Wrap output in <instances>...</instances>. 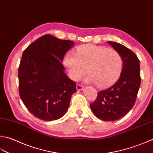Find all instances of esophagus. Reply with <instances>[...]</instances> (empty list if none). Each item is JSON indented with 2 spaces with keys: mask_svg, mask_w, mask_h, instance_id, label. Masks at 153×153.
<instances>
[{
  "mask_svg": "<svg viewBox=\"0 0 153 153\" xmlns=\"http://www.w3.org/2000/svg\"><path fill=\"white\" fill-rule=\"evenodd\" d=\"M76 88H77V91L82 90V89H83V86H82L81 84H77Z\"/></svg>",
  "mask_w": 153,
  "mask_h": 153,
  "instance_id": "obj_1",
  "label": "esophagus"
}]
</instances>
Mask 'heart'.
Returning a JSON list of instances; mask_svg holds the SVG:
<instances>
[{"label": "heart", "mask_w": 153, "mask_h": 153, "mask_svg": "<svg viewBox=\"0 0 153 153\" xmlns=\"http://www.w3.org/2000/svg\"><path fill=\"white\" fill-rule=\"evenodd\" d=\"M64 64L73 80H78L88 70V81L100 88L113 85L119 78L123 68L122 56L108 48L85 44L77 48L76 53L68 52Z\"/></svg>", "instance_id": "b5f03b06"}]
</instances>
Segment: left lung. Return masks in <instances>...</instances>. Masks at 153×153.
<instances>
[{
  "mask_svg": "<svg viewBox=\"0 0 153 153\" xmlns=\"http://www.w3.org/2000/svg\"><path fill=\"white\" fill-rule=\"evenodd\" d=\"M120 53L123 68L114 85L98 92L90 108L97 118L103 121H116L124 117L135 103L140 85V62L133 51L121 44L109 41Z\"/></svg>",
  "mask_w": 153,
  "mask_h": 153,
  "instance_id": "left-lung-1",
  "label": "left lung"
}]
</instances>
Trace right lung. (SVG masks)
Here are the masks:
<instances>
[{"instance_id":"right-lung-1","label":"right lung","mask_w":153,"mask_h":153,"mask_svg":"<svg viewBox=\"0 0 153 153\" xmlns=\"http://www.w3.org/2000/svg\"><path fill=\"white\" fill-rule=\"evenodd\" d=\"M73 41L45 34L26 48L19 67V95L32 115L44 121L66 113L76 83L64 73L62 62Z\"/></svg>"}]
</instances>
